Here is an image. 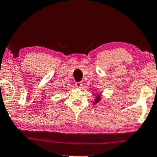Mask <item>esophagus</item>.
Masks as SVG:
<instances>
[{
  "label": "esophagus",
  "instance_id": "1",
  "mask_svg": "<svg viewBox=\"0 0 157 157\" xmlns=\"http://www.w3.org/2000/svg\"><path fill=\"white\" fill-rule=\"evenodd\" d=\"M75 87H77V88H81L83 86V84H82V82H75Z\"/></svg>",
  "mask_w": 157,
  "mask_h": 157
}]
</instances>
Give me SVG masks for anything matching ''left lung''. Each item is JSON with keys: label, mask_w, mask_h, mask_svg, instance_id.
Returning a JSON list of instances; mask_svg holds the SVG:
<instances>
[{"label": "left lung", "mask_w": 157, "mask_h": 157, "mask_svg": "<svg viewBox=\"0 0 157 157\" xmlns=\"http://www.w3.org/2000/svg\"><path fill=\"white\" fill-rule=\"evenodd\" d=\"M100 99H101V98H100V94H98V95L96 96L95 100H94V102L93 104L98 103V102H99V101L100 100Z\"/></svg>", "instance_id": "8db88e82"}]
</instances>
